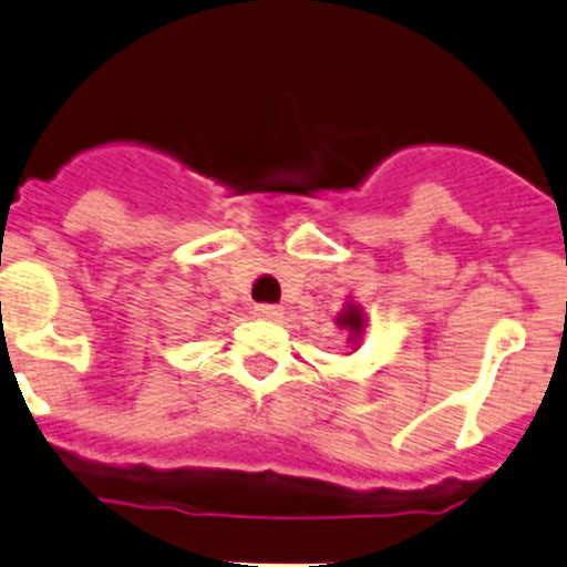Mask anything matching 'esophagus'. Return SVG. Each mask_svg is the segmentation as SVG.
Instances as JSON below:
<instances>
[{"label": "esophagus", "instance_id": "obj_1", "mask_svg": "<svg viewBox=\"0 0 567 567\" xmlns=\"http://www.w3.org/2000/svg\"><path fill=\"white\" fill-rule=\"evenodd\" d=\"M252 315L258 317V320H278L280 317V306H272V303H258L256 309H252Z\"/></svg>", "mask_w": 567, "mask_h": 567}]
</instances>
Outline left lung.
<instances>
[{
    "label": "left lung",
    "mask_w": 567,
    "mask_h": 567,
    "mask_svg": "<svg viewBox=\"0 0 567 567\" xmlns=\"http://www.w3.org/2000/svg\"><path fill=\"white\" fill-rule=\"evenodd\" d=\"M337 326L342 328V331H348V342H359L361 333H364V311H361V306L355 303H348L342 311H339L337 317Z\"/></svg>",
    "instance_id": "8db88e82"
}]
</instances>
